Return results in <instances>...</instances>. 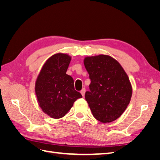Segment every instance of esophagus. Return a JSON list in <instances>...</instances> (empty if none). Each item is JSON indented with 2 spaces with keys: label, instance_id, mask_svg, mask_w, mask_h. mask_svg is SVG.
<instances>
[{
  "label": "esophagus",
  "instance_id": "esophagus-1",
  "mask_svg": "<svg viewBox=\"0 0 160 160\" xmlns=\"http://www.w3.org/2000/svg\"><path fill=\"white\" fill-rule=\"evenodd\" d=\"M81 93L82 96H84L85 95V88L82 89V90L81 91Z\"/></svg>",
  "mask_w": 160,
  "mask_h": 160
}]
</instances>
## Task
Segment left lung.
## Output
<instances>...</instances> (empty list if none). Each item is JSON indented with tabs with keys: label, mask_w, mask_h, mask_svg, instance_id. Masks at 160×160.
Masks as SVG:
<instances>
[{
	"label": "left lung",
	"mask_w": 160,
	"mask_h": 160,
	"mask_svg": "<svg viewBox=\"0 0 160 160\" xmlns=\"http://www.w3.org/2000/svg\"><path fill=\"white\" fill-rule=\"evenodd\" d=\"M83 62L91 79L85 97L92 114L101 123L112 122L123 114L132 98L129 77L111 56L87 57Z\"/></svg>",
	"instance_id": "left-lung-1"
}]
</instances>
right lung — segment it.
Segmentation results:
<instances>
[{
    "instance_id": "right-lung-1",
    "label": "right lung",
    "mask_w": 160,
    "mask_h": 160,
    "mask_svg": "<svg viewBox=\"0 0 160 160\" xmlns=\"http://www.w3.org/2000/svg\"><path fill=\"white\" fill-rule=\"evenodd\" d=\"M71 57L56 53L43 65L35 82V93L39 107L51 118L59 119L68 113L82 95L75 90L74 81L66 72Z\"/></svg>"
}]
</instances>
